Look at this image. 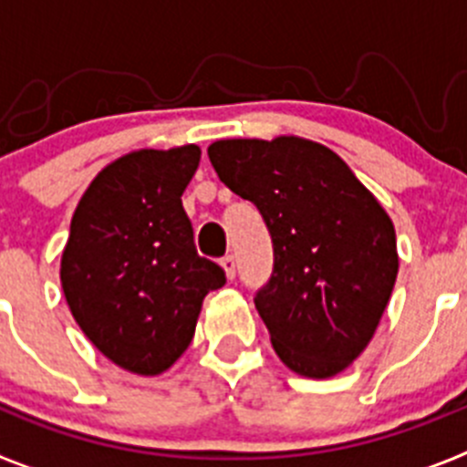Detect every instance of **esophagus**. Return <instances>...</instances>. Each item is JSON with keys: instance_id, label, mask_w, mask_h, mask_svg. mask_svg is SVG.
<instances>
[{"instance_id": "esophagus-1", "label": "esophagus", "mask_w": 467, "mask_h": 467, "mask_svg": "<svg viewBox=\"0 0 467 467\" xmlns=\"http://www.w3.org/2000/svg\"><path fill=\"white\" fill-rule=\"evenodd\" d=\"M222 269H224L226 278H229V280L236 278V259L231 257V254H226V257H222Z\"/></svg>"}]
</instances>
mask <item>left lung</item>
<instances>
[{"instance_id":"obj_1","label":"left lung","mask_w":467,"mask_h":467,"mask_svg":"<svg viewBox=\"0 0 467 467\" xmlns=\"http://www.w3.org/2000/svg\"><path fill=\"white\" fill-rule=\"evenodd\" d=\"M208 156L271 234L274 271L254 306L278 358L301 377L339 374L374 337L398 278L390 217L323 144L220 140Z\"/></svg>"}]
</instances>
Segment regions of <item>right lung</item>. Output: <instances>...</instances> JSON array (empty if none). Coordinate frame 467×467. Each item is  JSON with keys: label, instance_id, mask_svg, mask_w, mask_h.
<instances>
[{"label": "right lung", "instance_id": "add662e5", "mask_svg": "<svg viewBox=\"0 0 467 467\" xmlns=\"http://www.w3.org/2000/svg\"><path fill=\"white\" fill-rule=\"evenodd\" d=\"M196 144L123 156L95 177L74 210L60 283L90 344L128 372L154 377L193 339L205 295L226 283L201 257L182 192Z\"/></svg>", "mask_w": 467, "mask_h": 467}]
</instances>
